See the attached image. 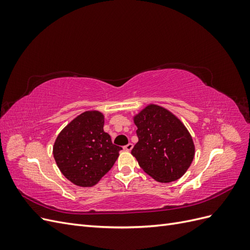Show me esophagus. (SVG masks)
<instances>
[{
    "instance_id": "esophagus-1",
    "label": "esophagus",
    "mask_w": 250,
    "mask_h": 250,
    "mask_svg": "<svg viewBox=\"0 0 250 250\" xmlns=\"http://www.w3.org/2000/svg\"><path fill=\"white\" fill-rule=\"evenodd\" d=\"M132 147H133V145H132L131 143H129V144H127L126 146H124L123 148H124V150H125V151H130V150L132 149Z\"/></svg>"
}]
</instances>
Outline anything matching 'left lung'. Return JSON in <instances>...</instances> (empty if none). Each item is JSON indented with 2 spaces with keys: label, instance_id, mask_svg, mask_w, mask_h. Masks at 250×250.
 <instances>
[{
  "label": "left lung",
  "instance_id": "obj_1",
  "mask_svg": "<svg viewBox=\"0 0 250 250\" xmlns=\"http://www.w3.org/2000/svg\"><path fill=\"white\" fill-rule=\"evenodd\" d=\"M139 142L131 150L140 167L160 183L179 179L190 167L195 146L190 132L171 111L149 104L133 117Z\"/></svg>",
  "mask_w": 250,
  "mask_h": 250
}]
</instances>
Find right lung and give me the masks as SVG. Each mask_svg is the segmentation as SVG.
<instances>
[{
	"label": "right lung",
	"instance_id": "1",
	"mask_svg": "<svg viewBox=\"0 0 250 250\" xmlns=\"http://www.w3.org/2000/svg\"><path fill=\"white\" fill-rule=\"evenodd\" d=\"M104 116L98 110L82 112L60 131L53 155L64 177L79 187H93L111 168L122 148L113 145L103 130Z\"/></svg>",
	"mask_w": 250,
	"mask_h": 250
}]
</instances>
